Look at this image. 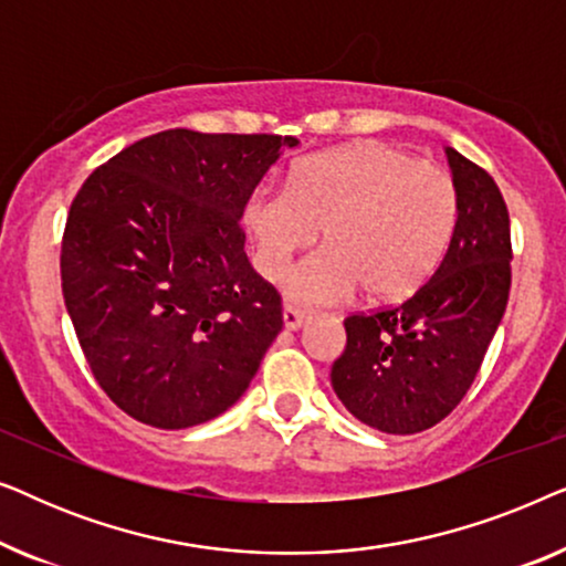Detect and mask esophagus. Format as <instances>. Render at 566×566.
<instances>
[{"mask_svg":"<svg viewBox=\"0 0 566 566\" xmlns=\"http://www.w3.org/2000/svg\"><path fill=\"white\" fill-rule=\"evenodd\" d=\"M306 319H308L306 312H301V308H296V306H285V308H283V324H285V329H298L301 324H304Z\"/></svg>","mask_w":566,"mask_h":566,"instance_id":"obj_1","label":"esophagus"}]
</instances>
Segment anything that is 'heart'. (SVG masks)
<instances>
[{
	"instance_id": "b5f03b06",
	"label": "heart",
	"mask_w": 566,
	"mask_h": 566,
	"mask_svg": "<svg viewBox=\"0 0 566 566\" xmlns=\"http://www.w3.org/2000/svg\"><path fill=\"white\" fill-rule=\"evenodd\" d=\"M455 219L451 175L376 142L314 154L289 185H260L244 206L252 262L268 281H281L324 229L327 247L289 281L301 306L337 304L360 285L376 301L409 296L438 268Z\"/></svg>"
}]
</instances>
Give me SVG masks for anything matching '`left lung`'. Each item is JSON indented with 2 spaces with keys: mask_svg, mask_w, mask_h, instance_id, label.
Instances as JSON below:
<instances>
[{
  "mask_svg": "<svg viewBox=\"0 0 566 566\" xmlns=\"http://www.w3.org/2000/svg\"><path fill=\"white\" fill-rule=\"evenodd\" d=\"M459 219L430 281L399 306L345 319L332 389L347 412L389 436L438 424L467 397L510 296V216L490 172L448 146Z\"/></svg>",
  "mask_w": 566,
  "mask_h": 566,
  "instance_id": "1",
  "label": "left lung"
}]
</instances>
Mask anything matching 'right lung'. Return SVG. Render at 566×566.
I'll return each instance as SVG.
<instances>
[{
    "label": "right lung",
    "mask_w": 566,
    "mask_h": 566,
    "mask_svg": "<svg viewBox=\"0 0 566 566\" xmlns=\"http://www.w3.org/2000/svg\"><path fill=\"white\" fill-rule=\"evenodd\" d=\"M293 136L169 128L107 159L72 200L61 291L92 376L134 420L203 424L234 405L283 327L244 206Z\"/></svg>",
    "instance_id": "add662e5"
}]
</instances>
